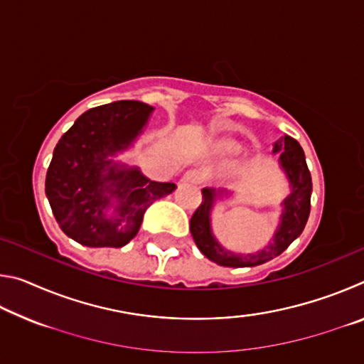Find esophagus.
<instances>
[{
	"mask_svg": "<svg viewBox=\"0 0 364 364\" xmlns=\"http://www.w3.org/2000/svg\"><path fill=\"white\" fill-rule=\"evenodd\" d=\"M183 180H184V181H188V183H200V181H202V173H200V170H197V168L188 170L186 173H184Z\"/></svg>",
	"mask_w": 364,
	"mask_h": 364,
	"instance_id": "obj_1",
	"label": "esophagus"
}]
</instances>
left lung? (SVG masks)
Segmentation results:
<instances>
[{
  "instance_id": "left-lung-1",
  "label": "left lung",
  "mask_w": 364,
  "mask_h": 364,
  "mask_svg": "<svg viewBox=\"0 0 364 364\" xmlns=\"http://www.w3.org/2000/svg\"><path fill=\"white\" fill-rule=\"evenodd\" d=\"M273 152L281 154V167L284 168L292 186V193L282 202L284 210H282L281 225L274 234L273 242L262 252L249 255H236L221 247L215 241L210 231V208L215 199V191L205 188L202 189L200 205L197 207V210L191 217L189 230L196 245L208 260L230 268L257 267V264H262L271 260V258L281 255L304 231L311 205V175L306 167L304 149L294 138L284 136L274 144Z\"/></svg>"
}]
</instances>
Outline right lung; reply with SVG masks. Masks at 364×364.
<instances>
[{
  "mask_svg": "<svg viewBox=\"0 0 364 364\" xmlns=\"http://www.w3.org/2000/svg\"><path fill=\"white\" fill-rule=\"evenodd\" d=\"M152 110L139 101L93 107L54 147L46 196L60 230L73 241L86 247H123L136 236L146 208L173 193V183L151 181L138 168L107 160L133 143ZM110 198L119 202L115 218L105 217Z\"/></svg>",
  "mask_w": 364,
  "mask_h": 364,
  "instance_id": "1",
  "label": "right lung"
}]
</instances>
